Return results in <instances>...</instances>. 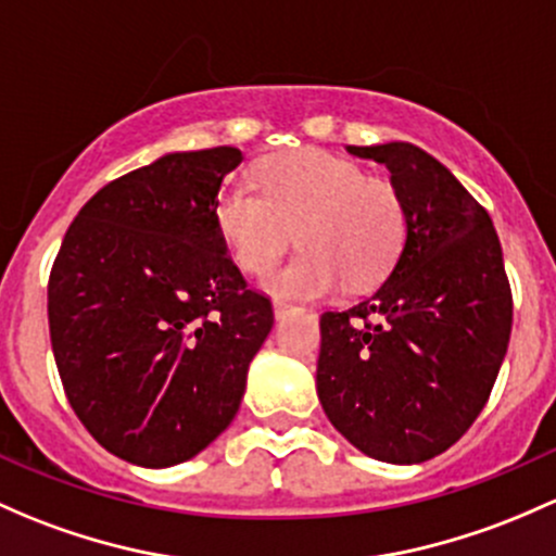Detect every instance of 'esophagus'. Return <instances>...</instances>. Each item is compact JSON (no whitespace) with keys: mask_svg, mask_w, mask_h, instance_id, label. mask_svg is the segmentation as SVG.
<instances>
[{"mask_svg":"<svg viewBox=\"0 0 556 556\" xmlns=\"http://www.w3.org/2000/svg\"><path fill=\"white\" fill-rule=\"evenodd\" d=\"M288 312H293V303H288V301H274V317L282 319Z\"/></svg>","mask_w":556,"mask_h":556,"instance_id":"1","label":"esophagus"}]
</instances>
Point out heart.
Here are the masks:
<instances>
[{"mask_svg":"<svg viewBox=\"0 0 556 556\" xmlns=\"http://www.w3.org/2000/svg\"><path fill=\"white\" fill-rule=\"evenodd\" d=\"M255 186L231 184L213 204V220L242 271L263 277L295 239L303 244L268 277L277 295L314 298L346 279L367 288L389 274L405 244L407 215L400 189L365 175L354 160L323 149L268 156Z\"/></svg>","mask_w":556,"mask_h":556,"instance_id":"b5f03b06","label":"heart"}]
</instances>
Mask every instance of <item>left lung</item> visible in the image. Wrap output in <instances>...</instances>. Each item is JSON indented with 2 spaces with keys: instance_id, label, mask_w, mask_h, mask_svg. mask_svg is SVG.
<instances>
[{
  "instance_id": "1",
  "label": "left lung",
  "mask_w": 556,
  "mask_h": 556,
  "mask_svg": "<svg viewBox=\"0 0 556 556\" xmlns=\"http://www.w3.org/2000/svg\"><path fill=\"white\" fill-rule=\"evenodd\" d=\"M389 167L407 231L365 301L319 319L317 394L330 424L386 464L445 453L482 413L511 336V288L488 210L413 143L349 146Z\"/></svg>"
}]
</instances>
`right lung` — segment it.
<instances>
[{
  "label": "right lung",
  "instance_id": "1",
  "mask_svg": "<svg viewBox=\"0 0 556 556\" xmlns=\"http://www.w3.org/2000/svg\"><path fill=\"white\" fill-rule=\"evenodd\" d=\"M233 146L175 151L103 186L47 285L50 341L77 418L146 469L184 464L231 424L271 332L213 220Z\"/></svg>",
  "mask_w": 556,
  "mask_h": 556
}]
</instances>
